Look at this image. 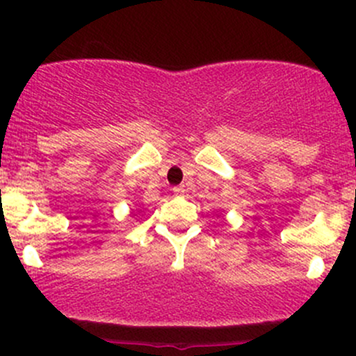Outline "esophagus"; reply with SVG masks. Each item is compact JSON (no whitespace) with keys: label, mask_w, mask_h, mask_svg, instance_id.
<instances>
[{"label":"esophagus","mask_w":356,"mask_h":356,"mask_svg":"<svg viewBox=\"0 0 356 356\" xmlns=\"http://www.w3.org/2000/svg\"><path fill=\"white\" fill-rule=\"evenodd\" d=\"M173 192L175 193H177V195H183V193H185L186 192V190H185V186H177V188H173Z\"/></svg>","instance_id":"34e87169"}]
</instances>
